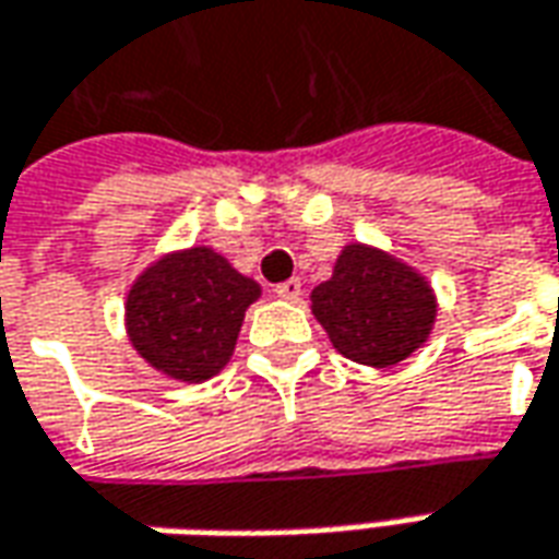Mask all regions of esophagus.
Here are the masks:
<instances>
[{
	"label": "esophagus",
	"mask_w": 559,
	"mask_h": 559,
	"mask_svg": "<svg viewBox=\"0 0 559 559\" xmlns=\"http://www.w3.org/2000/svg\"><path fill=\"white\" fill-rule=\"evenodd\" d=\"M273 292H276L280 298H286V301H298V298H301V280H298V276H292V280H286V283H276Z\"/></svg>",
	"instance_id": "esophagus-1"
}]
</instances>
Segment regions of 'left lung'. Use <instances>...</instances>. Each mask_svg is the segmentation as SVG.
Returning <instances> with one entry per match:
<instances>
[{
	"label": "left lung",
	"instance_id": "obj_1",
	"mask_svg": "<svg viewBox=\"0 0 559 559\" xmlns=\"http://www.w3.org/2000/svg\"><path fill=\"white\" fill-rule=\"evenodd\" d=\"M433 313L428 283L366 246H347L332 280L313 288V317L341 354L362 366L409 357L430 335Z\"/></svg>",
	"mask_w": 559,
	"mask_h": 559
}]
</instances>
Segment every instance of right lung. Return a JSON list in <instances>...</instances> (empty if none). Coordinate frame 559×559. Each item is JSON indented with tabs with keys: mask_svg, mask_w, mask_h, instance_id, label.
<instances>
[{
	"mask_svg": "<svg viewBox=\"0 0 559 559\" xmlns=\"http://www.w3.org/2000/svg\"><path fill=\"white\" fill-rule=\"evenodd\" d=\"M258 292L212 249L168 254L131 286V344L166 376L205 381L227 366Z\"/></svg>",
	"mask_w": 559,
	"mask_h": 559,
	"instance_id": "right-lung-1",
	"label": "right lung"
}]
</instances>
